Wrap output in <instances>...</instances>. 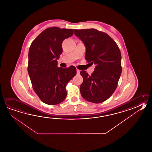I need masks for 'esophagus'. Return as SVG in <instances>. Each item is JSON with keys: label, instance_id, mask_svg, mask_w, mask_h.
<instances>
[{"label": "esophagus", "instance_id": "esophagus-1", "mask_svg": "<svg viewBox=\"0 0 152 152\" xmlns=\"http://www.w3.org/2000/svg\"><path fill=\"white\" fill-rule=\"evenodd\" d=\"M76 72H77V74H80V70H78V69H77V70H76Z\"/></svg>", "mask_w": 152, "mask_h": 152}]
</instances>
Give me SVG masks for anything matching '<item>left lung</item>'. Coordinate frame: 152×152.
<instances>
[{
	"mask_svg": "<svg viewBox=\"0 0 152 152\" xmlns=\"http://www.w3.org/2000/svg\"><path fill=\"white\" fill-rule=\"evenodd\" d=\"M74 33L86 46V60L96 65L91 76L86 71L80 72L83 78L80 94L90 102L102 103L117 87L121 74L120 50L109 35L96 29H75Z\"/></svg>",
	"mask_w": 152,
	"mask_h": 152,
	"instance_id": "1",
	"label": "left lung"
}]
</instances>
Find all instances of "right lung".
Instances as JSON below:
<instances>
[{"mask_svg": "<svg viewBox=\"0 0 152 152\" xmlns=\"http://www.w3.org/2000/svg\"><path fill=\"white\" fill-rule=\"evenodd\" d=\"M73 34V29L50 27L41 33L30 46L29 76L35 93L47 104L55 105L63 102L67 95L66 86L76 75L74 66L57 67L63 40Z\"/></svg>", "mask_w": 152, "mask_h": 152, "instance_id": "add662e5", "label": "right lung"}]
</instances>
